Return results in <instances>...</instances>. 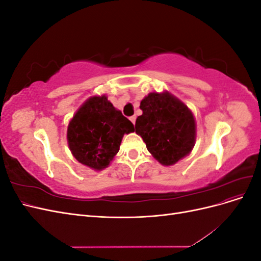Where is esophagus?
<instances>
[{"label":"esophagus","mask_w":261,"mask_h":261,"mask_svg":"<svg viewBox=\"0 0 261 261\" xmlns=\"http://www.w3.org/2000/svg\"><path fill=\"white\" fill-rule=\"evenodd\" d=\"M129 120H130V122L135 125V122H136V116H130L129 117Z\"/></svg>","instance_id":"esophagus-1"}]
</instances>
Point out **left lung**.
<instances>
[{
    "label": "left lung",
    "mask_w": 261,
    "mask_h": 261,
    "mask_svg": "<svg viewBox=\"0 0 261 261\" xmlns=\"http://www.w3.org/2000/svg\"><path fill=\"white\" fill-rule=\"evenodd\" d=\"M143 114L135 128L148 151L163 165H172L192 151L196 124L193 113L168 92H151L141 100Z\"/></svg>",
    "instance_id": "obj_1"
}]
</instances>
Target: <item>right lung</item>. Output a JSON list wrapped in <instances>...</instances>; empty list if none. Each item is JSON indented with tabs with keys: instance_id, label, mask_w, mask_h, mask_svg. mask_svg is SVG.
Returning a JSON list of instances; mask_svg holds the SVG:
<instances>
[{
	"instance_id": "right-lung-1",
	"label": "right lung",
	"mask_w": 261,
	"mask_h": 261,
	"mask_svg": "<svg viewBox=\"0 0 261 261\" xmlns=\"http://www.w3.org/2000/svg\"><path fill=\"white\" fill-rule=\"evenodd\" d=\"M134 130L133 123L106 96L92 97L69 122L67 141L70 151L82 164L102 170L118 152L124 134Z\"/></svg>"
}]
</instances>
